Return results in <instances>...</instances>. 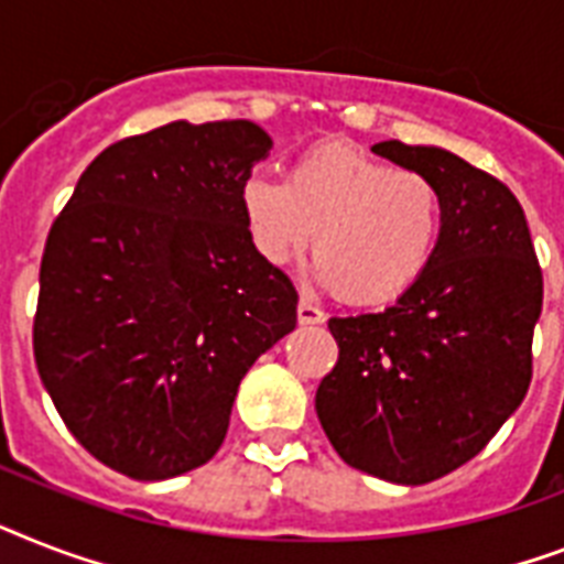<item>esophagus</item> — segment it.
<instances>
[{"label":"esophagus","instance_id":"1","mask_svg":"<svg viewBox=\"0 0 564 564\" xmlns=\"http://www.w3.org/2000/svg\"><path fill=\"white\" fill-rule=\"evenodd\" d=\"M324 318H327V313H324L322 306H315L313 301H306V297L297 301V324L310 327V324H324Z\"/></svg>","mask_w":564,"mask_h":564}]
</instances>
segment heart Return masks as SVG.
I'll use <instances>...</instances> for the list:
<instances>
[{
    "instance_id": "obj_1",
    "label": "heart",
    "mask_w": 564,
    "mask_h": 564,
    "mask_svg": "<svg viewBox=\"0 0 564 564\" xmlns=\"http://www.w3.org/2000/svg\"><path fill=\"white\" fill-rule=\"evenodd\" d=\"M240 208L251 246L272 267H286L315 235L318 272L354 304H382L409 290L443 228L432 176L391 167L350 141L304 150L286 182L246 178Z\"/></svg>"
}]
</instances>
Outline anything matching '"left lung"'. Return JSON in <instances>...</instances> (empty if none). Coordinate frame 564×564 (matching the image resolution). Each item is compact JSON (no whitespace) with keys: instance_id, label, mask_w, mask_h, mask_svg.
<instances>
[{"instance_id":"obj_1","label":"left lung","mask_w":564,"mask_h":564,"mask_svg":"<svg viewBox=\"0 0 564 564\" xmlns=\"http://www.w3.org/2000/svg\"><path fill=\"white\" fill-rule=\"evenodd\" d=\"M373 153L441 185V240L397 304L329 318L338 361L315 411L347 466L416 487L473 460L521 405L544 283L501 178L441 148L379 141Z\"/></svg>"}]
</instances>
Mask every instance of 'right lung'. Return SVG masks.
<instances>
[{"label": "right lung", "instance_id": "add662e5", "mask_svg": "<svg viewBox=\"0 0 564 564\" xmlns=\"http://www.w3.org/2000/svg\"><path fill=\"white\" fill-rule=\"evenodd\" d=\"M269 148L251 121L121 139L48 231L36 370L77 443L127 478L208 464L246 370L295 329V286L254 251L240 208Z\"/></svg>", "mask_w": 564, "mask_h": 564}]
</instances>
